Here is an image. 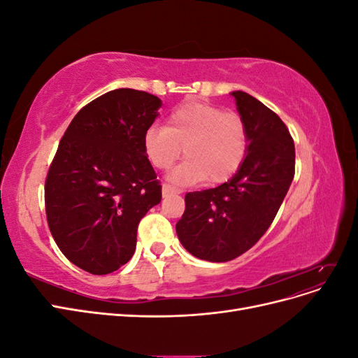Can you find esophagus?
Returning a JSON list of instances; mask_svg holds the SVG:
<instances>
[{
	"instance_id": "esophagus-1",
	"label": "esophagus",
	"mask_w": 358,
	"mask_h": 358,
	"mask_svg": "<svg viewBox=\"0 0 358 358\" xmlns=\"http://www.w3.org/2000/svg\"><path fill=\"white\" fill-rule=\"evenodd\" d=\"M176 192H180V191L176 189V188H173L171 185H169V183H164V185H162V196H164V197L171 196V194H176Z\"/></svg>"
}]
</instances>
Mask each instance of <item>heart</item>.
<instances>
[{"label": "heart", "instance_id": "b5f03b06", "mask_svg": "<svg viewBox=\"0 0 358 358\" xmlns=\"http://www.w3.org/2000/svg\"><path fill=\"white\" fill-rule=\"evenodd\" d=\"M145 152L158 170H169L185 149L188 158L173 171L178 183H224L241 170L249 149L245 119L236 112L201 103L182 104L167 117V125L146 129Z\"/></svg>", "mask_w": 358, "mask_h": 358}]
</instances>
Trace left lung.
<instances>
[{"mask_svg":"<svg viewBox=\"0 0 358 358\" xmlns=\"http://www.w3.org/2000/svg\"><path fill=\"white\" fill-rule=\"evenodd\" d=\"M231 95L248 127V155L229 182L188 192L185 212L176 224L183 248L212 263L230 262L262 239L296 167L294 140L282 119L252 95L242 91Z\"/></svg>","mask_w":358,"mask_h":358,"instance_id":"obj_1","label":"left lung"}]
</instances>
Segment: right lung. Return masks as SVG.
I'll use <instances>...</instances> for the list:
<instances>
[{
  "label": "right lung",
  "instance_id": "right-lung-1",
  "mask_svg": "<svg viewBox=\"0 0 358 358\" xmlns=\"http://www.w3.org/2000/svg\"><path fill=\"white\" fill-rule=\"evenodd\" d=\"M158 96L121 88L78 112L64 133L46 176L49 230L61 252L92 275L129 262L137 227L161 201V185L145 152Z\"/></svg>",
  "mask_w": 358,
  "mask_h": 358
}]
</instances>
